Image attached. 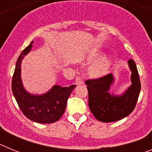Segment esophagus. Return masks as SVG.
Returning <instances> with one entry per match:
<instances>
[{
  "label": "esophagus",
  "instance_id": "1",
  "mask_svg": "<svg viewBox=\"0 0 152 152\" xmlns=\"http://www.w3.org/2000/svg\"><path fill=\"white\" fill-rule=\"evenodd\" d=\"M75 84H77V85H78V84H84V81H83L81 77H77L76 78H75Z\"/></svg>",
  "mask_w": 152,
  "mask_h": 152
}]
</instances>
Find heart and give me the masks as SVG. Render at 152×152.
Segmentation results:
<instances>
[{
	"instance_id": "1",
	"label": "heart",
	"mask_w": 152,
	"mask_h": 152,
	"mask_svg": "<svg viewBox=\"0 0 152 152\" xmlns=\"http://www.w3.org/2000/svg\"><path fill=\"white\" fill-rule=\"evenodd\" d=\"M96 58H94L93 59H96ZM111 61L107 57H103L100 60H98L96 62L93 64L89 68V73L92 77H101L105 75L108 72L109 68L110 67Z\"/></svg>"
}]
</instances>
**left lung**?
Wrapping results in <instances>:
<instances>
[{
  "label": "left lung",
  "instance_id": "left-lung-1",
  "mask_svg": "<svg viewBox=\"0 0 152 152\" xmlns=\"http://www.w3.org/2000/svg\"><path fill=\"white\" fill-rule=\"evenodd\" d=\"M128 64L132 72V84L120 95L109 92L115 80L112 74L85 81L88 90L89 108L99 121H118L129 116L135 109L141 91V83L135 61L129 59Z\"/></svg>",
  "mask_w": 152,
  "mask_h": 152
}]
</instances>
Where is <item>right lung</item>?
<instances>
[{
    "mask_svg": "<svg viewBox=\"0 0 152 152\" xmlns=\"http://www.w3.org/2000/svg\"><path fill=\"white\" fill-rule=\"evenodd\" d=\"M33 41L18 57L12 78V91L19 107L26 117L39 123H53L58 121L66 108L71 93L76 87L54 85L43 94H32L23 87L21 79V63L24 56L30 52Z\"/></svg>",
    "mask_w": 152,
    "mask_h": 152,
    "instance_id": "right-lung-1",
    "label": "right lung"
}]
</instances>
